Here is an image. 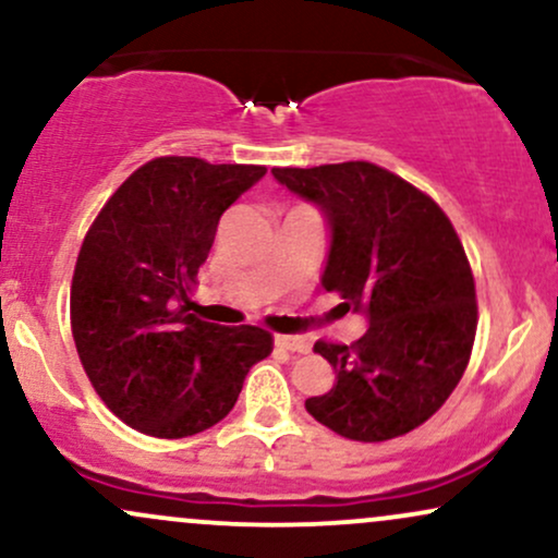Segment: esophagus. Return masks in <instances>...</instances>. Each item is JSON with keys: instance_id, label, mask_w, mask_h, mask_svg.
<instances>
[{"instance_id": "1", "label": "esophagus", "mask_w": 558, "mask_h": 558, "mask_svg": "<svg viewBox=\"0 0 558 558\" xmlns=\"http://www.w3.org/2000/svg\"><path fill=\"white\" fill-rule=\"evenodd\" d=\"M275 343L286 351H296V354H306V351L312 349L310 341H306V338H299V336H275Z\"/></svg>"}]
</instances>
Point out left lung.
<instances>
[{
	"mask_svg": "<svg viewBox=\"0 0 558 558\" xmlns=\"http://www.w3.org/2000/svg\"><path fill=\"white\" fill-rule=\"evenodd\" d=\"M272 175L325 215L323 288L369 323L351 345L315 343L336 383L306 399V412L362 444L414 430L459 386L475 343V278L451 220L373 162L272 168Z\"/></svg>",
	"mask_w": 558,
	"mask_h": 558,
	"instance_id": "8db88e82",
	"label": "left lung"
}]
</instances>
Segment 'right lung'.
<instances>
[{
	"instance_id": "1",
	"label": "right lung",
	"mask_w": 558,
	"mask_h": 558,
	"mask_svg": "<svg viewBox=\"0 0 558 558\" xmlns=\"http://www.w3.org/2000/svg\"><path fill=\"white\" fill-rule=\"evenodd\" d=\"M265 172L157 157L88 228L70 288L73 341L99 399L133 430H207L235 407L248 369L270 356V332L204 323L189 301L222 213Z\"/></svg>"
}]
</instances>
